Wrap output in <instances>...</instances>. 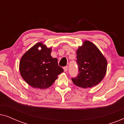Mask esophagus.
Returning <instances> with one entry per match:
<instances>
[{"instance_id":"1","label":"esophagus","mask_w":124,"mask_h":124,"mask_svg":"<svg viewBox=\"0 0 124 124\" xmlns=\"http://www.w3.org/2000/svg\"><path fill=\"white\" fill-rule=\"evenodd\" d=\"M63 69H64V72H67L68 69V66H66V67H64Z\"/></svg>"}]
</instances>
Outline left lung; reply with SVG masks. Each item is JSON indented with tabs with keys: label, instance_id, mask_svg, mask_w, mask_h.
Segmentation results:
<instances>
[{
	"label": "left lung",
	"instance_id": "1",
	"mask_svg": "<svg viewBox=\"0 0 124 124\" xmlns=\"http://www.w3.org/2000/svg\"><path fill=\"white\" fill-rule=\"evenodd\" d=\"M76 62L78 74L72 78L74 85L84 89L93 87L102 81L106 73L107 62L98 47L86 40L77 51Z\"/></svg>",
	"mask_w": 124,
	"mask_h": 124
}]
</instances>
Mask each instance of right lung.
Wrapping results in <instances>:
<instances>
[{
    "label": "right lung",
    "instance_id": "right-lung-1",
    "mask_svg": "<svg viewBox=\"0 0 124 124\" xmlns=\"http://www.w3.org/2000/svg\"><path fill=\"white\" fill-rule=\"evenodd\" d=\"M39 46L41 50H38ZM51 48L38 43L21 57L20 74L27 84L34 88L45 89L50 87L63 69L58 65L57 59L51 56Z\"/></svg>",
    "mask_w": 124,
    "mask_h": 124
}]
</instances>
